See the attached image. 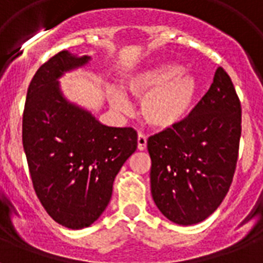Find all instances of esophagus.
<instances>
[{"label": "esophagus", "mask_w": 263, "mask_h": 263, "mask_svg": "<svg viewBox=\"0 0 263 263\" xmlns=\"http://www.w3.org/2000/svg\"><path fill=\"white\" fill-rule=\"evenodd\" d=\"M147 147V136L143 134L138 135V150H146Z\"/></svg>", "instance_id": "34e87169"}]
</instances>
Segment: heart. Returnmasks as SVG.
I'll list each match as a JSON object with an SVG mask.
<instances>
[{
  "label": "heart",
  "mask_w": 263,
  "mask_h": 263,
  "mask_svg": "<svg viewBox=\"0 0 263 263\" xmlns=\"http://www.w3.org/2000/svg\"><path fill=\"white\" fill-rule=\"evenodd\" d=\"M128 92L140 102V115L158 131L180 127L191 116L199 95V80L191 72L181 71L175 63H158L132 72L125 78ZM116 110H131V103L119 90L110 92Z\"/></svg>",
  "instance_id": "obj_1"
}]
</instances>
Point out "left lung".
<instances>
[{"label": "left lung", "mask_w": 263, "mask_h": 263, "mask_svg": "<svg viewBox=\"0 0 263 263\" xmlns=\"http://www.w3.org/2000/svg\"><path fill=\"white\" fill-rule=\"evenodd\" d=\"M240 135V101L220 67L191 116L147 140L153 199L168 220L192 225L216 212L232 184Z\"/></svg>", "instance_id": "obj_1"}]
</instances>
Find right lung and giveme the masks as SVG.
Listing matches in <instances>:
<instances>
[{"label":"right lung","mask_w":263,"mask_h":263,"mask_svg":"<svg viewBox=\"0 0 263 263\" xmlns=\"http://www.w3.org/2000/svg\"><path fill=\"white\" fill-rule=\"evenodd\" d=\"M90 60L68 50L53 55L31 80L23 113V147L36 196L69 229L98 220L115 177L138 146L134 128L103 125L64 97L60 78Z\"/></svg>","instance_id":"obj_1"}]
</instances>
